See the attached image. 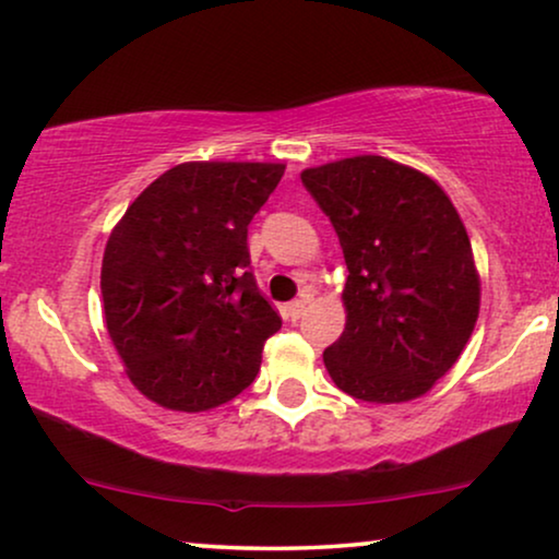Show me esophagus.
<instances>
[{
	"mask_svg": "<svg viewBox=\"0 0 559 559\" xmlns=\"http://www.w3.org/2000/svg\"><path fill=\"white\" fill-rule=\"evenodd\" d=\"M307 299H296V301H292V304H288V314H292V319H299L301 314H304V309H307Z\"/></svg>",
	"mask_w": 559,
	"mask_h": 559,
	"instance_id": "1",
	"label": "esophagus"
}]
</instances>
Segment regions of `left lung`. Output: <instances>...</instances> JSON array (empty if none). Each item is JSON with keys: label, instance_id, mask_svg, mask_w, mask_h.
I'll return each mask as SVG.
<instances>
[{"label": "left lung", "instance_id": "left-lung-1", "mask_svg": "<svg viewBox=\"0 0 559 559\" xmlns=\"http://www.w3.org/2000/svg\"><path fill=\"white\" fill-rule=\"evenodd\" d=\"M347 263V322L324 349L340 391L404 404L455 366L480 311L471 237L442 186L383 155L301 170Z\"/></svg>", "mask_w": 559, "mask_h": 559}]
</instances>
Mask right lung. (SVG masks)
Masks as SVG:
<instances>
[{"label":"right lung","mask_w":559,"mask_h":559,"mask_svg":"<svg viewBox=\"0 0 559 559\" xmlns=\"http://www.w3.org/2000/svg\"><path fill=\"white\" fill-rule=\"evenodd\" d=\"M284 170V163H181L111 229L104 322L132 385L158 406L210 412L255 381L281 317L248 271V225Z\"/></svg>","instance_id":"obj_1"}]
</instances>
